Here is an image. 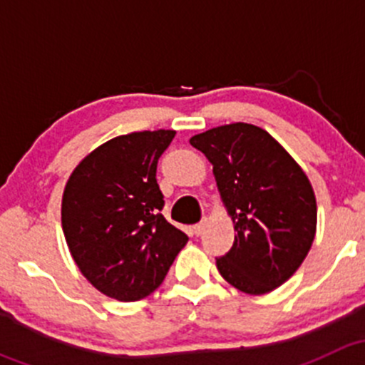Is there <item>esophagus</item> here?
<instances>
[{
	"label": "esophagus",
	"instance_id": "esophagus-1",
	"mask_svg": "<svg viewBox=\"0 0 365 365\" xmlns=\"http://www.w3.org/2000/svg\"><path fill=\"white\" fill-rule=\"evenodd\" d=\"M205 226H206V222L205 220H201V222H197L196 226H192V233L196 235V237H200V235L205 231Z\"/></svg>",
	"mask_w": 365,
	"mask_h": 365
}]
</instances>
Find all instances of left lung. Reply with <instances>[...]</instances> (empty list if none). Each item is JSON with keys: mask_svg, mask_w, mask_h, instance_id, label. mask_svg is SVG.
Segmentation results:
<instances>
[{"mask_svg": "<svg viewBox=\"0 0 365 365\" xmlns=\"http://www.w3.org/2000/svg\"><path fill=\"white\" fill-rule=\"evenodd\" d=\"M212 162L222 203L235 224L220 275L240 292L263 295L288 281L316 235V197L293 157L263 128L230 123L190 138Z\"/></svg>", "mask_w": 365, "mask_h": 365, "instance_id": "obj_1", "label": "left lung"}]
</instances>
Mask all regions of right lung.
Masks as SVG:
<instances>
[{"label":"right lung","mask_w":365,"mask_h":365,"mask_svg":"<svg viewBox=\"0 0 365 365\" xmlns=\"http://www.w3.org/2000/svg\"><path fill=\"white\" fill-rule=\"evenodd\" d=\"M175 130L118 135L79 162L65 185L61 226L81 274L120 302L148 297L185 247L162 215L157 162Z\"/></svg>","instance_id":"1"}]
</instances>
